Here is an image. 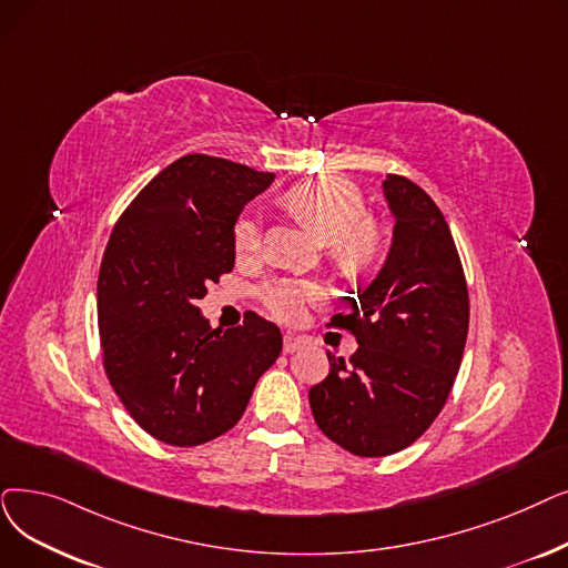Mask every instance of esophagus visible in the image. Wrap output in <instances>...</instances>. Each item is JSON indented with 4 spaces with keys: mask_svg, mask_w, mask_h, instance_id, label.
<instances>
[{
    "mask_svg": "<svg viewBox=\"0 0 568 568\" xmlns=\"http://www.w3.org/2000/svg\"><path fill=\"white\" fill-rule=\"evenodd\" d=\"M302 338H297L294 334H285L283 336V351L290 355V353H297L302 348Z\"/></svg>",
    "mask_w": 568,
    "mask_h": 568,
    "instance_id": "34e87169",
    "label": "esophagus"
}]
</instances>
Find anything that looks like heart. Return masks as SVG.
Instances as JSON below:
<instances>
[{
  "mask_svg": "<svg viewBox=\"0 0 568 568\" xmlns=\"http://www.w3.org/2000/svg\"><path fill=\"white\" fill-rule=\"evenodd\" d=\"M285 206L297 215L323 245H332L336 262L345 268L372 264L381 253L378 234L368 227V209L359 190L351 183L315 179L285 192ZM239 257H253L260 251L257 220L245 215L234 227ZM323 300L315 283L287 278L262 290V304L281 323H297L306 308Z\"/></svg>",
  "mask_w": 568,
  "mask_h": 568,
  "instance_id": "1",
  "label": "heart"
}]
</instances>
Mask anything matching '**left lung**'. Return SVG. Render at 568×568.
<instances>
[{"label":"left lung","instance_id":"8db88e82","mask_svg":"<svg viewBox=\"0 0 568 568\" xmlns=\"http://www.w3.org/2000/svg\"><path fill=\"white\" fill-rule=\"evenodd\" d=\"M383 196L394 217L387 257L348 313L351 362L329 357V376L311 387L317 427L359 457L408 448L436 420L459 372L468 332V292L446 217L413 181L389 174Z\"/></svg>","mask_w":568,"mask_h":568}]
</instances>
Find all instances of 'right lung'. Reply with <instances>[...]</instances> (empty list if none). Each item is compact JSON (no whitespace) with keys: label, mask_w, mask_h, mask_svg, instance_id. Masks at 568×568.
Masks as SVG:
<instances>
[{"label":"right lung","mask_w":568,"mask_h":568,"mask_svg":"<svg viewBox=\"0 0 568 568\" xmlns=\"http://www.w3.org/2000/svg\"><path fill=\"white\" fill-rule=\"evenodd\" d=\"M274 179L185 155L136 194L109 239L97 281L106 376L134 423L169 446L230 432L283 351L268 320L251 313L223 332L196 306L234 268L236 220Z\"/></svg>","instance_id":"right-lung-1"}]
</instances>
